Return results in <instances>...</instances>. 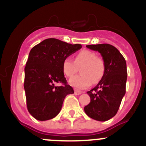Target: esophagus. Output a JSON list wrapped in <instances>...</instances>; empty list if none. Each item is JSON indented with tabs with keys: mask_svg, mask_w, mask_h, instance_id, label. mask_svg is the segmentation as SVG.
Masks as SVG:
<instances>
[{
	"mask_svg": "<svg viewBox=\"0 0 146 146\" xmlns=\"http://www.w3.org/2000/svg\"><path fill=\"white\" fill-rule=\"evenodd\" d=\"M74 93H75V95H81V94H82V92H81V91L75 89L74 90Z\"/></svg>",
	"mask_w": 146,
	"mask_h": 146,
	"instance_id": "obj_1",
	"label": "esophagus"
}]
</instances>
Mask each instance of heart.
<instances>
[{"instance_id":"obj_1","label":"heart","mask_w":146,"mask_h":146,"mask_svg":"<svg viewBox=\"0 0 146 146\" xmlns=\"http://www.w3.org/2000/svg\"><path fill=\"white\" fill-rule=\"evenodd\" d=\"M78 68L80 74L69 80L70 85L77 89H85L92 84L98 83L104 77L106 70L104 59L89 50H82L78 53L74 61L67 57L62 63L63 73L66 77H72L77 73Z\"/></svg>"}]
</instances>
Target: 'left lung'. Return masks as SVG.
<instances>
[{
    "mask_svg": "<svg viewBox=\"0 0 146 146\" xmlns=\"http://www.w3.org/2000/svg\"><path fill=\"white\" fill-rule=\"evenodd\" d=\"M86 46L101 54L105 62L106 70L104 77L98 85L87 92L90 102L84 107V111L90 118L105 121L116 115L126 93V63L114 46L100 44Z\"/></svg>",
    "mask_w": 146,
    "mask_h": 146,
    "instance_id": "obj_1",
    "label": "left lung"
}]
</instances>
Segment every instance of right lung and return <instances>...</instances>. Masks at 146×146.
<instances>
[{
    "mask_svg": "<svg viewBox=\"0 0 146 146\" xmlns=\"http://www.w3.org/2000/svg\"><path fill=\"white\" fill-rule=\"evenodd\" d=\"M82 48L50 38L31 49L25 68L24 88L29 114L39 121L58 115L66 96L74 93L62 70L64 60ZM56 82L64 84L56 86Z\"/></svg>",
    "mask_w": 146,
    "mask_h": 146,
    "instance_id": "right-lung-1",
    "label": "right lung"
}]
</instances>
